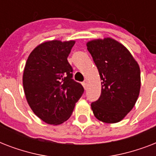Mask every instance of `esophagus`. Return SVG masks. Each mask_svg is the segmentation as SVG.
<instances>
[{
  "label": "esophagus",
  "instance_id": "1",
  "mask_svg": "<svg viewBox=\"0 0 156 156\" xmlns=\"http://www.w3.org/2000/svg\"><path fill=\"white\" fill-rule=\"evenodd\" d=\"M83 87L85 88V89H87V83H86V82H83Z\"/></svg>",
  "mask_w": 156,
  "mask_h": 156
}]
</instances>
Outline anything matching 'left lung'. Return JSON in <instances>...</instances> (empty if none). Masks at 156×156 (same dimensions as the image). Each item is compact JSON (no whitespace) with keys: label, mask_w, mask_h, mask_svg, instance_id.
I'll list each match as a JSON object with an SVG mask.
<instances>
[{"label":"left lung","mask_w":156,"mask_h":156,"mask_svg":"<svg viewBox=\"0 0 156 156\" xmlns=\"http://www.w3.org/2000/svg\"><path fill=\"white\" fill-rule=\"evenodd\" d=\"M101 78V94L90 106L98 120L121 121L133 108L141 87L140 69L125 46L111 38L87 43Z\"/></svg>","instance_id":"left-lung-1"}]
</instances>
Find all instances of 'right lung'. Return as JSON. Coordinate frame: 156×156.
Wrapping results in <instances>:
<instances>
[{"label": "right lung", "instance_id": "obj_1", "mask_svg": "<svg viewBox=\"0 0 156 156\" xmlns=\"http://www.w3.org/2000/svg\"><path fill=\"white\" fill-rule=\"evenodd\" d=\"M74 41L43 43L28 57L23 72L26 98L34 113L50 125L67 121L84 92L73 79L69 54Z\"/></svg>", "mask_w": 156, "mask_h": 156}]
</instances>
